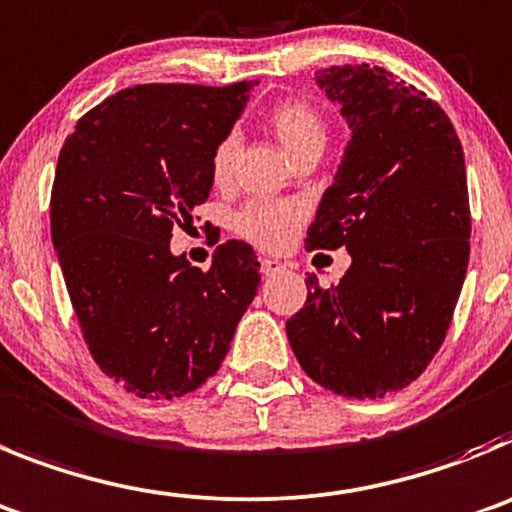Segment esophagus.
Masks as SVG:
<instances>
[{"mask_svg": "<svg viewBox=\"0 0 512 512\" xmlns=\"http://www.w3.org/2000/svg\"><path fill=\"white\" fill-rule=\"evenodd\" d=\"M279 271H284V264L276 259H261V274L264 276H274L279 274Z\"/></svg>", "mask_w": 512, "mask_h": 512, "instance_id": "esophagus-1", "label": "esophagus"}]
</instances>
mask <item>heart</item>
Instances as JSON below:
<instances>
[{
  "label": "heart",
  "instance_id": "obj_1",
  "mask_svg": "<svg viewBox=\"0 0 512 512\" xmlns=\"http://www.w3.org/2000/svg\"><path fill=\"white\" fill-rule=\"evenodd\" d=\"M266 124L274 131V137L279 139V144L287 149L289 157H297L304 149L322 147L325 149L327 142V129L325 121L320 119V114L307 106L302 101H284L279 106L269 111L266 116ZM238 139L233 134L220 139L213 149V157H210V177H213L215 185H223L228 182L233 170V159H236ZM294 220H297V210L292 205L281 203H253L238 215L236 225L238 231L243 233L251 241L261 243V246H284L287 238L292 236Z\"/></svg>",
  "mask_w": 512,
  "mask_h": 512
}]
</instances>
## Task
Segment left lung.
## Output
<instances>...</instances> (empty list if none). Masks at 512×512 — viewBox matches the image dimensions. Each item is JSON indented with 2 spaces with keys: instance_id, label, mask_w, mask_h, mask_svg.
Instances as JSON below:
<instances>
[{
  "instance_id": "left-lung-1",
  "label": "left lung",
  "mask_w": 512,
  "mask_h": 512,
  "mask_svg": "<svg viewBox=\"0 0 512 512\" xmlns=\"http://www.w3.org/2000/svg\"><path fill=\"white\" fill-rule=\"evenodd\" d=\"M317 86L340 103L350 142L307 248L353 256L340 284L307 274L287 322L299 365L337 396L383 398L442 348L470 261L464 152L449 116L383 68L332 65Z\"/></svg>"
}]
</instances>
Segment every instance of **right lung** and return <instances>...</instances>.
<instances>
[{
  "label": "right lung",
  "mask_w": 512,
  "mask_h": 512,
  "mask_svg": "<svg viewBox=\"0 0 512 512\" xmlns=\"http://www.w3.org/2000/svg\"><path fill=\"white\" fill-rule=\"evenodd\" d=\"M253 86L124 88L60 149L50 231L65 287L98 368L142 398L185 396L218 373L259 289L248 243H220L208 271L170 251Z\"/></svg>",
  "instance_id": "obj_1"
}]
</instances>
